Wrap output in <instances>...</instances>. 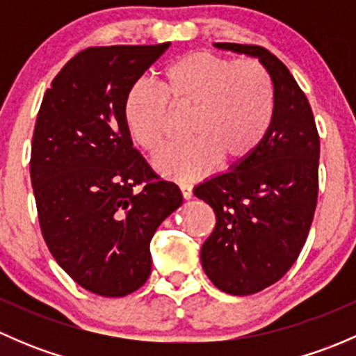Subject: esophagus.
Returning <instances> with one entry per match:
<instances>
[{"instance_id": "1", "label": "esophagus", "mask_w": 356, "mask_h": 356, "mask_svg": "<svg viewBox=\"0 0 356 356\" xmlns=\"http://www.w3.org/2000/svg\"><path fill=\"white\" fill-rule=\"evenodd\" d=\"M179 188H181L182 198L191 200V196H193V186L191 184H188V182H181V184H179Z\"/></svg>"}]
</instances>
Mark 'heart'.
<instances>
[{
  "label": "heart",
  "instance_id": "b5f03b06",
  "mask_svg": "<svg viewBox=\"0 0 356 356\" xmlns=\"http://www.w3.org/2000/svg\"><path fill=\"white\" fill-rule=\"evenodd\" d=\"M161 89L134 84L122 113L132 141L153 158L167 148L174 111L193 115L189 136L195 141L158 161L167 177H196L218 161L225 168L243 167L260 152L274 125V81L257 60L188 53L165 68Z\"/></svg>",
  "mask_w": 356,
  "mask_h": 356
}]
</instances>
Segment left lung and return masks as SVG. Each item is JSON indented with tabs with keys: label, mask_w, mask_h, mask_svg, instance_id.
<instances>
[{
	"label": "left lung",
	"mask_w": 356,
	"mask_h": 356,
	"mask_svg": "<svg viewBox=\"0 0 356 356\" xmlns=\"http://www.w3.org/2000/svg\"><path fill=\"white\" fill-rule=\"evenodd\" d=\"M258 58L275 88V120L251 161L195 188L217 217L201 246L204 274L224 293H258L277 282L307 241L318 195L321 141L307 96L288 67L261 46L215 42Z\"/></svg>",
	"instance_id": "1"
}]
</instances>
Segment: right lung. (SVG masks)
<instances>
[{"instance_id": "obj_1", "label": "right lung", "mask_w": 356, "mask_h": 356, "mask_svg": "<svg viewBox=\"0 0 356 356\" xmlns=\"http://www.w3.org/2000/svg\"><path fill=\"white\" fill-rule=\"evenodd\" d=\"M168 46L77 53L35 120L31 181L42 238L60 267L99 296H127L148 281L153 234L182 204L181 189L132 146L122 113L129 89Z\"/></svg>"}]
</instances>
